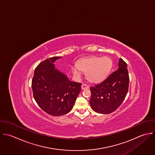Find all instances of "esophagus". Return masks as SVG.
Segmentation results:
<instances>
[{
    "label": "esophagus",
    "mask_w": 155,
    "mask_h": 155,
    "mask_svg": "<svg viewBox=\"0 0 155 155\" xmlns=\"http://www.w3.org/2000/svg\"><path fill=\"white\" fill-rule=\"evenodd\" d=\"M89 89V86H87L86 84H83L81 85V89L82 90H85V89Z\"/></svg>",
    "instance_id": "esophagus-1"
}]
</instances>
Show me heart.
<instances>
[{"label":"heart","instance_id":"1","mask_svg":"<svg viewBox=\"0 0 155 155\" xmlns=\"http://www.w3.org/2000/svg\"><path fill=\"white\" fill-rule=\"evenodd\" d=\"M113 63L108 57H93L80 61L72 69L74 75L80 77L81 72L86 73L87 79L91 83H98L104 80L109 74Z\"/></svg>","mask_w":155,"mask_h":155}]
</instances>
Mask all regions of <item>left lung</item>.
<instances>
[{
  "label": "left lung",
  "mask_w": 155,
  "mask_h": 155,
  "mask_svg": "<svg viewBox=\"0 0 155 155\" xmlns=\"http://www.w3.org/2000/svg\"><path fill=\"white\" fill-rule=\"evenodd\" d=\"M118 66V70L90 88L91 107L97 113L108 114L114 112L126 97L129 83L127 64L120 58Z\"/></svg>",
  "instance_id": "8db88e82"
}]
</instances>
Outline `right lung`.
Returning <instances> with one entry per match:
<instances>
[{
    "label": "right lung",
    "mask_w": 155,
    "mask_h": 155,
    "mask_svg": "<svg viewBox=\"0 0 155 155\" xmlns=\"http://www.w3.org/2000/svg\"><path fill=\"white\" fill-rule=\"evenodd\" d=\"M61 57L48 58L34 71L32 80L34 98L39 107L52 116L69 112L81 91V84L69 80L66 75L56 69L54 62Z\"/></svg>",
    "instance_id": "1"
}]
</instances>
